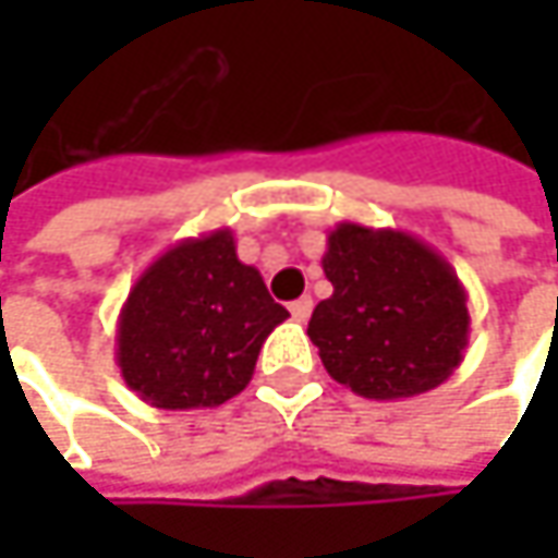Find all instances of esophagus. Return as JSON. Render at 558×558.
<instances>
[{
    "label": "esophagus",
    "instance_id": "34e87169",
    "mask_svg": "<svg viewBox=\"0 0 558 558\" xmlns=\"http://www.w3.org/2000/svg\"><path fill=\"white\" fill-rule=\"evenodd\" d=\"M310 313H313V296H300V300L290 303V316H293L296 323H306Z\"/></svg>",
    "mask_w": 558,
    "mask_h": 558
}]
</instances>
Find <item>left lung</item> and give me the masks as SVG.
Returning <instances> with one entry per match:
<instances>
[{"label": "left lung", "mask_w": 558, "mask_h": 558, "mask_svg": "<svg viewBox=\"0 0 558 558\" xmlns=\"http://www.w3.org/2000/svg\"><path fill=\"white\" fill-rule=\"evenodd\" d=\"M319 300L306 336L326 372L372 400L439 388L465 359L469 293L456 268L400 229L339 222L326 239Z\"/></svg>", "instance_id": "1"}]
</instances>
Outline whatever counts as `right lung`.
<instances>
[{"label":"right lung","instance_id":"add662e5","mask_svg":"<svg viewBox=\"0 0 558 558\" xmlns=\"http://www.w3.org/2000/svg\"><path fill=\"white\" fill-rule=\"evenodd\" d=\"M287 316L258 268L239 262L232 229H216L170 245L132 283L116 362L158 410L219 407L248 388L265 339Z\"/></svg>","mask_w":558,"mask_h":558}]
</instances>
